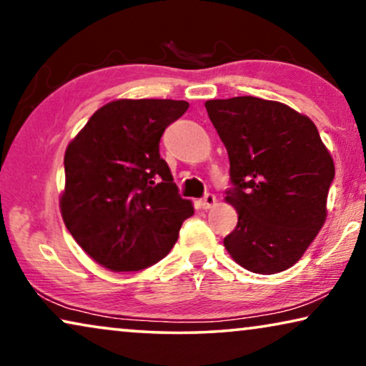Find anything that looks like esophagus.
I'll return each mask as SVG.
<instances>
[{
	"label": "esophagus",
	"mask_w": 366,
	"mask_h": 366,
	"mask_svg": "<svg viewBox=\"0 0 366 366\" xmlns=\"http://www.w3.org/2000/svg\"><path fill=\"white\" fill-rule=\"evenodd\" d=\"M215 204H217V199H215L214 194H205L204 199L200 200V205H202V209H205V210L212 209Z\"/></svg>",
	"instance_id": "34e87169"
}]
</instances>
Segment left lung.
I'll return each mask as SVG.
<instances>
[{
  "label": "left lung",
  "instance_id": "left-lung-1",
  "mask_svg": "<svg viewBox=\"0 0 366 366\" xmlns=\"http://www.w3.org/2000/svg\"><path fill=\"white\" fill-rule=\"evenodd\" d=\"M227 149L225 200L239 222L224 239L230 257L254 274L297 264L327 219L333 159L310 117L254 96L205 101Z\"/></svg>",
  "mask_w": 366,
  "mask_h": 366
}]
</instances>
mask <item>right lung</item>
Returning <instances> with one entry per match:
<instances>
[{
  "label": "right lung",
  "mask_w": 366,
  "mask_h": 366,
  "mask_svg": "<svg viewBox=\"0 0 366 366\" xmlns=\"http://www.w3.org/2000/svg\"><path fill=\"white\" fill-rule=\"evenodd\" d=\"M187 107L172 99L111 101L66 147L61 215L81 249L106 269L156 264L194 214L159 154L166 127Z\"/></svg>",
  "instance_id": "obj_1"
}]
</instances>
